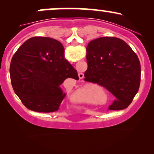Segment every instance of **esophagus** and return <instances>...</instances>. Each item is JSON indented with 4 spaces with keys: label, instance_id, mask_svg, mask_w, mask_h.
Listing matches in <instances>:
<instances>
[{
    "label": "esophagus",
    "instance_id": "esophagus-1",
    "mask_svg": "<svg viewBox=\"0 0 154 154\" xmlns=\"http://www.w3.org/2000/svg\"><path fill=\"white\" fill-rule=\"evenodd\" d=\"M78 76H79V79H82L83 77H84V74L81 73V72H80V73L78 74Z\"/></svg>",
    "mask_w": 154,
    "mask_h": 154
}]
</instances>
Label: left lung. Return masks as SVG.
<instances>
[{"instance_id": "8db88e82", "label": "left lung", "mask_w": 154, "mask_h": 154, "mask_svg": "<svg viewBox=\"0 0 154 154\" xmlns=\"http://www.w3.org/2000/svg\"><path fill=\"white\" fill-rule=\"evenodd\" d=\"M85 81L103 86L115 96L109 110H122L132 103L140 84L138 57L122 40L99 38L87 46Z\"/></svg>"}]
</instances>
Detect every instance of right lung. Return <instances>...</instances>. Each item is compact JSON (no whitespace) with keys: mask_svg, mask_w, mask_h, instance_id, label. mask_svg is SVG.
Here are the masks:
<instances>
[{"mask_svg":"<svg viewBox=\"0 0 154 154\" xmlns=\"http://www.w3.org/2000/svg\"><path fill=\"white\" fill-rule=\"evenodd\" d=\"M10 76L14 91L29 110L54 112L66 96L61 85L67 78L79 79L64 57L63 45L55 39L33 37L12 57Z\"/></svg>","mask_w":154,"mask_h":154,"instance_id":"obj_1","label":"right lung"}]
</instances>
